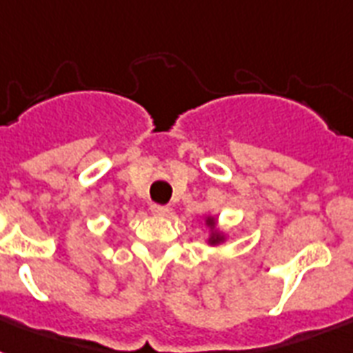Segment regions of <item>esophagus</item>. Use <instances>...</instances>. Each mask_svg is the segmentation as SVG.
<instances>
[{
  "mask_svg": "<svg viewBox=\"0 0 353 353\" xmlns=\"http://www.w3.org/2000/svg\"><path fill=\"white\" fill-rule=\"evenodd\" d=\"M150 210H152L155 216H166L168 212H170V209H168L166 205H157V203L150 205Z\"/></svg>",
  "mask_w": 353,
  "mask_h": 353,
  "instance_id": "obj_1",
  "label": "esophagus"
}]
</instances>
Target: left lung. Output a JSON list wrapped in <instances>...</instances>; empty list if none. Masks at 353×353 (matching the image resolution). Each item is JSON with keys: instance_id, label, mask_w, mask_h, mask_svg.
I'll return each mask as SVG.
<instances>
[{"instance_id": "8db88e82", "label": "left lung", "mask_w": 353, "mask_h": 353, "mask_svg": "<svg viewBox=\"0 0 353 353\" xmlns=\"http://www.w3.org/2000/svg\"><path fill=\"white\" fill-rule=\"evenodd\" d=\"M212 241H216V240H212Z\"/></svg>"}]
</instances>
